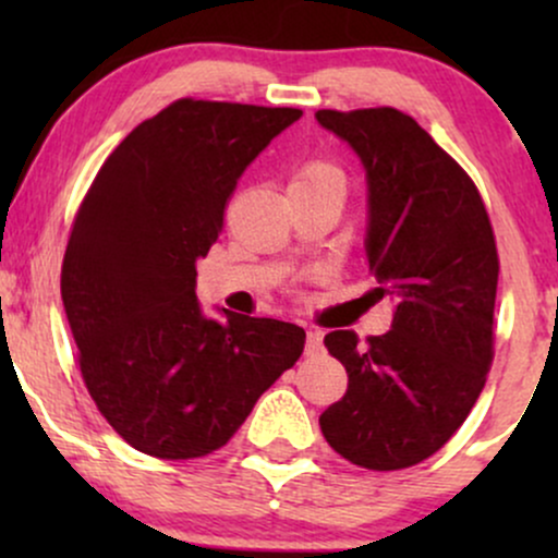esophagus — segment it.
<instances>
[{"instance_id":"1","label":"esophagus","mask_w":558,"mask_h":558,"mask_svg":"<svg viewBox=\"0 0 558 558\" xmlns=\"http://www.w3.org/2000/svg\"><path fill=\"white\" fill-rule=\"evenodd\" d=\"M323 351V332L319 330H306V354H319Z\"/></svg>"}]
</instances>
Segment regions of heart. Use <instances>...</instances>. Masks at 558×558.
<instances>
[{"instance_id":"obj_1","label":"heart","mask_w":558,"mask_h":558,"mask_svg":"<svg viewBox=\"0 0 558 558\" xmlns=\"http://www.w3.org/2000/svg\"><path fill=\"white\" fill-rule=\"evenodd\" d=\"M291 189H338L343 191V172L323 159H310L293 172Z\"/></svg>"}]
</instances>
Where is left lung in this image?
Listing matches in <instances>:
<instances>
[{
    "label": "left lung",
    "mask_w": 558,
    "mask_h": 558,
    "mask_svg": "<svg viewBox=\"0 0 558 558\" xmlns=\"http://www.w3.org/2000/svg\"><path fill=\"white\" fill-rule=\"evenodd\" d=\"M317 123L362 159L375 299L396 304L386 336L325 345L349 373L319 417L332 451L390 472L433 457L462 427L493 364L498 252L477 185L417 120L393 107L319 110Z\"/></svg>",
    "instance_id": "obj_1"
}]
</instances>
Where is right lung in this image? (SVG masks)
Listing matches in <instances>:
<instances>
[{
  "label": "right lung",
  "mask_w": 558,
  "mask_h": 558,
  "mask_svg": "<svg viewBox=\"0 0 558 558\" xmlns=\"http://www.w3.org/2000/svg\"><path fill=\"white\" fill-rule=\"evenodd\" d=\"M299 118L185 96L133 128L83 196L62 304L96 409L141 453L196 459L226 446L304 351L299 325L217 323L194 291L241 172Z\"/></svg>",
  "instance_id": "obj_1"
}]
</instances>
